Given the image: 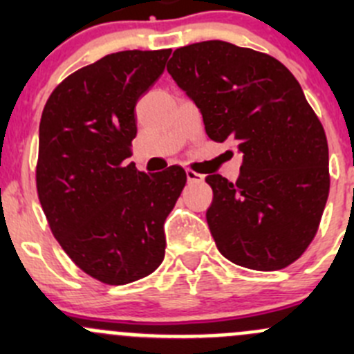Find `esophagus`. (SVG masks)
Here are the masks:
<instances>
[{
    "label": "esophagus",
    "instance_id": "obj_1",
    "mask_svg": "<svg viewBox=\"0 0 354 354\" xmlns=\"http://www.w3.org/2000/svg\"><path fill=\"white\" fill-rule=\"evenodd\" d=\"M187 180H188V183H198V181L203 180V176L202 174L195 173V171L187 169Z\"/></svg>",
    "mask_w": 354,
    "mask_h": 354
}]
</instances>
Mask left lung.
<instances>
[{"mask_svg": "<svg viewBox=\"0 0 354 354\" xmlns=\"http://www.w3.org/2000/svg\"><path fill=\"white\" fill-rule=\"evenodd\" d=\"M167 71L200 109L209 138L243 154L234 183L205 178L217 250L253 270L288 267L312 243L330 185L326 131L298 80L272 56L224 41L176 49Z\"/></svg>", "mask_w": 354, "mask_h": 354, "instance_id": "obj_1", "label": "left lung"}]
</instances>
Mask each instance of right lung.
I'll return each instance as SVG.
<instances>
[{
    "label": "right lung",
    "instance_id": "1",
    "mask_svg": "<svg viewBox=\"0 0 354 354\" xmlns=\"http://www.w3.org/2000/svg\"><path fill=\"white\" fill-rule=\"evenodd\" d=\"M169 55L104 56L66 77L42 111L39 202L66 255L104 284L133 283L160 266L164 221L187 183L181 166L147 174L124 164L137 135L135 106Z\"/></svg>",
    "mask_w": 354,
    "mask_h": 354
}]
</instances>
